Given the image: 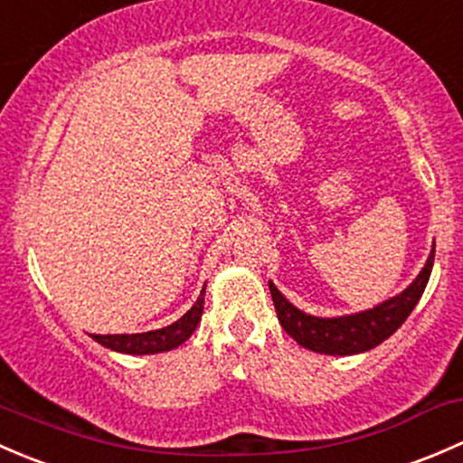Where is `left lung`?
I'll return each instance as SVG.
<instances>
[{
    "label": "left lung",
    "instance_id": "left-lung-1",
    "mask_svg": "<svg viewBox=\"0 0 463 463\" xmlns=\"http://www.w3.org/2000/svg\"><path fill=\"white\" fill-rule=\"evenodd\" d=\"M432 263H435V245H432V251L423 269L419 271L417 279L402 294L374 305L373 309H365V312L345 314V317L335 318L312 317V314H305L298 307H294L269 280L271 301H274L283 330L298 345L318 352V354H359V352L373 350L403 326V321L410 317V312H412L414 305L421 298L423 289H426Z\"/></svg>",
    "mask_w": 463,
    "mask_h": 463
}]
</instances>
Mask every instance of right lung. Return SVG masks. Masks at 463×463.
Instances as JSON below:
<instances>
[{"label": "right lung", "instance_id": "obj_1", "mask_svg": "<svg viewBox=\"0 0 463 463\" xmlns=\"http://www.w3.org/2000/svg\"><path fill=\"white\" fill-rule=\"evenodd\" d=\"M204 307V288L200 292L198 301L187 314L178 318L171 326L160 327V330L142 332V335H93L99 345L109 347V350L125 352V354H158V352H169L174 347L183 345L194 330L198 327L200 317H203Z\"/></svg>", "mask_w": 463, "mask_h": 463}]
</instances>
